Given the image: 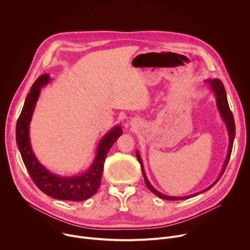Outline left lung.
Segmentation results:
<instances>
[{
	"mask_svg": "<svg viewBox=\"0 0 250 250\" xmlns=\"http://www.w3.org/2000/svg\"><path fill=\"white\" fill-rule=\"evenodd\" d=\"M206 83H208L211 91L213 92V94H215L216 96V100H217V105H218V109H219V112L222 116V119L223 121L225 122L226 124V126L228 128V132H229V149H228V155H227V158L225 160V164L223 166V169H222V172L219 176L218 179L213 182L210 186H208V188L202 190L201 192H198V193H195L193 195H190V196H185V197H172V196H166L160 192H158L155 188H153V186L150 184V182L148 181L147 177L146 175V172H145V168H144V163H142V160L140 158V155L138 153V151L136 150V157H137V160L138 162L140 163V166H141V171H142V175H144V178H145V181H146V184L147 186V188L153 193L155 194L157 197L163 199V200H167V201H178V200H185V199H189V198H192V197H195L199 194H202L206 191H208V189H210L211 187H213L216 185V183L221 179V177L223 176L227 166H228V163L229 161V158H230V154H231V150H232V146H233V139H234V136H235V125H234V120H233V116H232V113L229 109V103H228V98H227V93H226V89L224 87V84L223 82L220 80V79H213V80H206L205 81Z\"/></svg>",
	"mask_w": 250,
	"mask_h": 250,
	"instance_id": "left-lung-1",
	"label": "left lung"
}]
</instances>
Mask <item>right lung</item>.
<instances>
[{"label":"right lung","mask_w":250,"mask_h":250,"mask_svg":"<svg viewBox=\"0 0 250 250\" xmlns=\"http://www.w3.org/2000/svg\"><path fill=\"white\" fill-rule=\"evenodd\" d=\"M48 74L40 76L27 94L16 126V139L22 161L34 184L49 197L64 201H84L91 198L101 185L104 163L115 141L123 134L121 125L113 127L100 141L96 157L91 167L73 177H62L49 172L35 157L29 141V124L39 100L41 90L47 85Z\"/></svg>","instance_id":"right-lung-1"}]
</instances>
